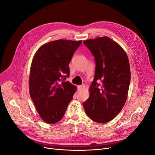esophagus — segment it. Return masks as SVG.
<instances>
[{
	"label": "esophagus",
	"mask_w": 155,
	"mask_h": 155,
	"mask_svg": "<svg viewBox=\"0 0 155 155\" xmlns=\"http://www.w3.org/2000/svg\"><path fill=\"white\" fill-rule=\"evenodd\" d=\"M85 88V85H79L78 86V88L79 91H82V89H84Z\"/></svg>",
	"instance_id": "esophagus-1"
}]
</instances>
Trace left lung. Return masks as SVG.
Instances as JSON below:
<instances>
[{"label":"left lung","instance_id":"8db88e82","mask_svg":"<svg viewBox=\"0 0 155 155\" xmlns=\"http://www.w3.org/2000/svg\"><path fill=\"white\" fill-rule=\"evenodd\" d=\"M84 43L96 64L90 95L84 107L92 120L107 123L123 109L127 100L131 80L128 57L123 48L107 36L87 39ZM100 80L101 85L97 83Z\"/></svg>","mask_w":155,"mask_h":155}]
</instances>
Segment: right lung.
Wrapping results in <instances>:
<instances>
[{
    "label": "right lung",
    "mask_w": 155,
    "mask_h": 155,
    "mask_svg": "<svg viewBox=\"0 0 155 155\" xmlns=\"http://www.w3.org/2000/svg\"><path fill=\"white\" fill-rule=\"evenodd\" d=\"M82 42L53 41L41 46L32 58L29 94L40 117L48 124L56 123L63 118L77 91L76 86L65 80L70 75L72 56Z\"/></svg>",
    "instance_id": "1"
}]
</instances>
